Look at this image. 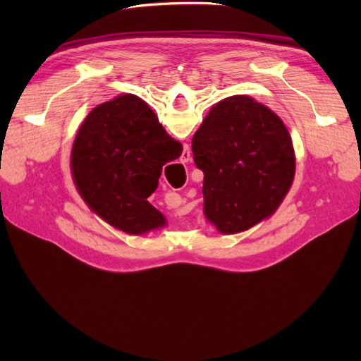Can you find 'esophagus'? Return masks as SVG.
<instances>
[{"instance_id":"1","label":"esophagus","mask_w":361,"mask_h":361,"mask_svg":"<svg viewBox=\"0 0 361 361\" xmlns=\"http://www.w3.org/2000/svg\"><path fill=\"white\" fill-rule=\"evenodd\" d=\"M188 161H191V152L188 150V149H185L183 152H182V157H180V162H188Z\"/></svg>"}]
</instances>
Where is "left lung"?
Wrapping results in <instances>:
<instances>
[{
	"instance_id": "8db88e82",
	"label": "left lung",
	"mask_w": 361,
	"mask_h": 361,
	"mask_svg": "<svg viewBox=\"0 0 361 361\" xmlns=\"http://www.w3.org/2000/svg\"><path fill=\"white\" fill-rule=\"evenodd\" d=\"M191 147L204 174V216L224 235L244 232L274 214L295 176L289 130L248 96L215 104Z\"/></svg>"
}]
</instances>
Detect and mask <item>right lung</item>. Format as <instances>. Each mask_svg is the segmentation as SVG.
Wrapping results in <instances>:
<instances>
[{"label":"right lung","instance_id":"add662e5","mask_svg":"<svg viewBox=\"0 0 361 361\" xmlns=\"http://www.w3.org/2000/svg\"><path fill=\"white\" fill-rule=\"evenodd\" d=\"M182 145L134 94L97 105L85 117L72 147V174L80 195L104 221L130 235L166 226L147 202L162 166L178 159Z\"/></svg>","mask_w":361,"mask_h":361}]
</instances>
